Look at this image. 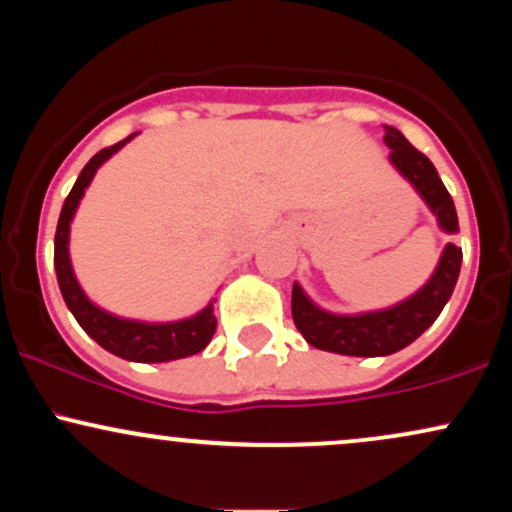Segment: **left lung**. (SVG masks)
Segmentation results:
<instances>
[{"label": "left lung", "instance_id": "left-lung-1", "mask_svg": "<svg viewBox=\"0 0 512 512\" xmlns=\"http://www.w3.org/2000/svg\"><path fill=\"white\" fill-rule=\"evenodd\" d=\"M385 144L390 149V163L424 204L436 216L438 228L448 236L460 231L457 211L450 192L445 190L438 170L428 158L407 142L402 132L385 125ZM462 250L448 243L440 260L419 291L390 308L366 310V313H332L320 308L303 286L293 284L291 315L298 332L310 346L342 356H390L419 339L436 322L440 310L450 301L460 276Z\"/></svg>", "mask_w": 512, "mask_h": 512}]
</instances>
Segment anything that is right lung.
Listing matches in <instances>:
<instances>
[{
  "mask_svg": "<svg viewBox=\"0 0 512 512\" xmlns=\"http://www.w3.org/2000/svg\"><path fill=\"white\" fill-rule=\"evenodd\" d=\"M139 132L129 134L127 139L117 142L110 149L98 151L91 161L86 163L84 170L76 178L72 192L64 199V207L57 221L55 233V272L57 284H60L62 298L67 303L69 313L76 317L88 337L98 342L110 354L125 358V361L134 363H166L178 361V358L195 356L202 349H207L216 332V315L214 303L216 298L204 305L202 310L182 320H168V322H146L134 320V317H120L110 310L101 308L86 296L81 289L79 279H76L72 267V255H69V231H72V221L79 209L81 199H84L88 185H91L93 175L105 161H110L122 146L132 142Z\"/></svg>",
  "mask_w": 512,
  "mask_h": 512,
  "instance_id": "right-lung-1",
  "label": "right lung"
}]
</instances>
